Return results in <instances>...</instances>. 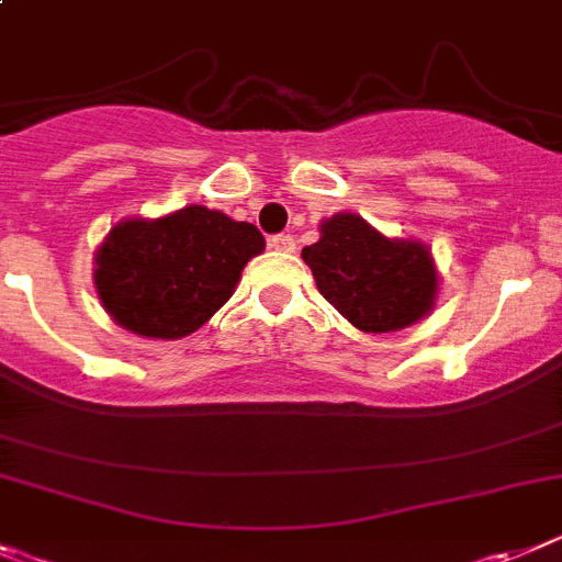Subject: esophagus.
<instances>
[{
    "mask_svg": "<svg viewBox=\"0 0 562 562\" xmlns=\"http://www.w3.org/2000/svg\"><path fill=\"white\" fill-rule=\"evenodd\" d=\"M268 246L274 248V251H294L296 240L291 234H274V237H268Z\"/></svg>",
    "mask_w": 562,
    "mask_h": 562,
    "instance_id": "34e87169",
    "label": "esophagus"
}]
</instances>
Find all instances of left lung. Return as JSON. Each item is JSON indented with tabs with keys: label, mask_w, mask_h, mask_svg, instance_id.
I'll return each instance as SVG.
<instances>
[{
	"label": "left lung",
	"mask_w": 562,
	"mask_h": 562,
	"mask_svg": "<svg viewBox=\"0 0 562 562\" xmlns=\"http://www.w3.org/2000/svg\"><path fill=\"white\" fill-rule=\"evenodd\" d=\"M322 237L302 248L319 294L364 334L402 330L432 311L436 262L418 240H390L359 214L322 223Z\"/></svg>",
	"instance_id": "obj_1"
}]
</instances>
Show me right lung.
Instances as JSON below:
<instances>
[{"label": "right lung", "instance_id": "obj_1", "mask_svg": "<svg viewBox=\"0 0 562 562\" xmlns=\"http://www.w3.org/2000/svg\"><path fill=\"white\" fill-rule=\"evenodd\" d=\"M266 248L251 223L206 206L158 221H121L95 254V291L121 328L180 339L206 325L234 294L240 271Z\"/></svg>", "mask_w": 562, "mask_h": 562}]
</instances>
